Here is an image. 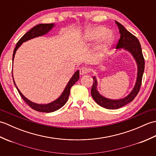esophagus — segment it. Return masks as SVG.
<instances>
[{
	"label": "esophagus",
	"mask_w": 156,
	"mask_h": 156,
	"mask_svg": "<svg viewBox=\"0 0 156 156\" xmlns=\"http://www.w3.org/2000/svg\"><path fill=\"white\" fill-rule=\"evenodd\" d=\"M89 72H90V69L87 67H82L80 69V74L81 75H84V74H87V73H88Z\"/></svg>",
	"instance_id": "1"
}]
</instances>
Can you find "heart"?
<instances>
[{
    "label": "heart",
    "instance_id": "1",
    "mask_svg": "<svg viewBox=\"0 0 156 156\" xmlns=\"http://www.w3.org/2000/svg\"><path fill=\"white\" fill-rule=\"evenodd\" d=\"M102 35L103 36L95 48L94 51V56L100 55L102 51H104L108 47L112 41V35L109 33H107V29L102 27H97L90 29L87 30L85 34L84 39L85 41L88 42L97 40V39L101 37Z\"/></svg>",
    "mask_w": 156,
    "mask_h": 156
}]
</instances>
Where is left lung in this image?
I'll list each match as a JSON object with an SVG mask.
<instances>
[{
	"label": "left lung",
	"mask_w": 156,
	"mask_h": 156,
	"mask_svg": "<svg viewBox=\"0 0 156 156\" xmlns=\"http://www.w3.org/2000/svg\"><path fill=\"white\" fill-rule=\"evenodd\" d=\"M115 22L117 23L119 29V33L121 34L120 38H119L117 45H116V48H124L126 50L131 53V54L133 55L135 59L137 62L138 71L137 81L133 90L131 91V93L127 97L122 99H119V100H111V99L102 97L99 94L97 89V81L96 80V78L93 77L94 82L91 89L92 97L98 105L101 106L102 107L107 109L119 108L133 100L140 90L142 77H143L145 68V59L143 54H142L141 47L138 39L135 35L131 34L130 32L128 31L121 23H119L117 21Z\"/></svg>",
	"instance_id": "1"
}]
</instances>
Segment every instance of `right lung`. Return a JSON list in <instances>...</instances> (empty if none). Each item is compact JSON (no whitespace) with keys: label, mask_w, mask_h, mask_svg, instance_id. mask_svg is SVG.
Instances as JSON below:
<instances>
[{"label":"right lung","mask_w":156,"mask_h":156,"mask_svg":"<svg viewBox=\"0 0 156 156\" xmlns=\"http://www.w3.org/2000/svg\"><path fill=\"white\" fill-rule=\"evenodd\" d=\"M53 27H54V23L39 24L35 26L34 27H33L28 32L26 33V34L19 39V41L17 42V44H16V47L14 49V51H13L12 61H13V59H14L16 51L17 50V49L20 47V46H21V45L23 42L29 40V39H31L32 38H34L36 37H38V36H41L47 34L48 31L51 30ZM79 76H80V72H79V70H78L77 72H75V74L74 75H73L72 78L70 79V80L69 81L67 86H66V87L65 88L64 92H63V93L61 94L60 97H59L58 99H56L55 101L46 105L36 104L28 100L27 98H25L24 96L22 94L21 92L19 91L18 88L16 87L15 82L14 81V79H13V82H14V84L15 85L16 89H17L20 96H21V98L23 99V101H24L29 106V107L37 111L43 112H51L58 110V109L62 108L63 106L66 103V102L68 101L69 93H70V89L72 86L78 80Z\"/></svg>","instance_id":"1"}]
</instances>
